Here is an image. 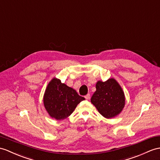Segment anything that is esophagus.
I'll list each match as a JSON object with an SVG mask.
<instances>
[{
  "label": "esophagus",
  "mask_w": 160,
  "mask_h": 160,
  "mask_svg": "<svg viewBox=\"0 0 160 160\" xmlns=\"http://www.w3.org/2000/svg\"><path fill=\"white\" fill-rule=\"evenodd\" d=\"M85 98L86 99V100H89V98H90V94H89V93H88V94H87L86 96H85Z\"/></svg>",
  "instance_id": "obj_1"
}]
</instances>
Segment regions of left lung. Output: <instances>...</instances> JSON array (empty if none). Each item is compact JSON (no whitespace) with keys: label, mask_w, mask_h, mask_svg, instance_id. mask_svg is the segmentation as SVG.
Here are the masks:
<instances>
[{"label":"left lung","mask_w":160,"mask_h":160,"mask_svg":"<svg viewBox=\"0 0 160 160\" xmlns=\"http://www.w3.org/2000/svg\"><path fill=\"white\" fill-rule=\"evenodd\" d=\"M96 90L91 98L94 105L104 118L111 119L119 115L126 104L125 94L119 83L114 78L102 82L98 81Z\"/></svg>","instance_id":"8db88e82"}]
</instances>
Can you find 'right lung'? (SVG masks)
<instances>
[{
    "label": "right lung",
    "instance_id": "obj_1",
    "mask_svg": "<svg viewBox=\"0 0 160 160\" xmlns=\"http://www.w3.org/2000/svg\"><path fill=\"white\" fill-rule=\"evenodd\" d=\"M85 98L75 89L62 83L53 77L44 93L43 104L49 115L56 120H63L72 114L75 108Z\"/></svg>",
    "mask_w": 160,
    "mask_h": 160
}]
</instances>
